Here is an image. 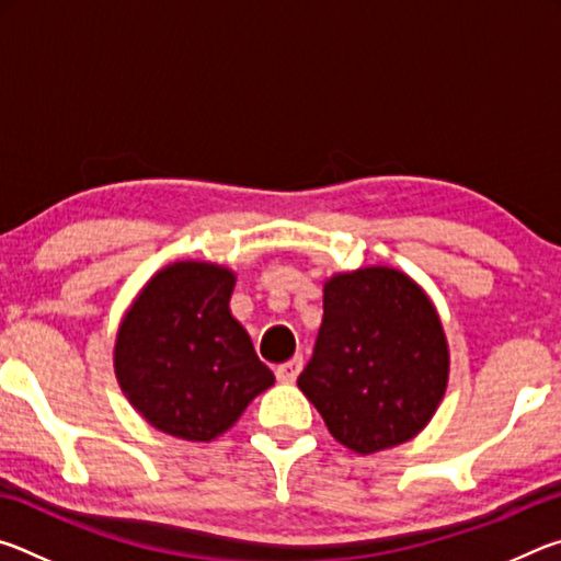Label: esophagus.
<instances>
[{"mask_svg":"<svg viewBox=\"0 0 561 561\" xmlns=\"http://www.w3.org/2000/svg\"><path fill=\"white\" fill-rule=\"evenodd\" d=\"M301 366H304L301 356H294L291 360H284V364L274 368V374H277V381L294 383V381H297V376L301 374Z\"/></svg>","mask_w":561,"mask_h":561,"instance_id":"1","label":"esophagus"}]
</instances>
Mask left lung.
<instances>
[{
  "mask_svg": "<svg viewBox=\"0 0 561 561\" xmlns=\"http://www.w3.org/2000/svg\"><path fill=\"white\" fill-rule=\"evenodd\" d=\"M297 383L346 448L368 455L411 440L448 386V344L431 299L398 270L336 274Z\"/></svg>",
  "mask_w": 561,
  "mask_h": 561,
  "instance_id": "1",
  "label": "left lung"
}]
</instances>
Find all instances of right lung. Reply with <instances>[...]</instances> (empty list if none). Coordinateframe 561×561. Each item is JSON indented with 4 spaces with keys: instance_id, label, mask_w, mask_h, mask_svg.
<instances>
[{
    "instance_id": "right-lung-1",
    "label": "right lung",
    "mask_w": 561,
    "mask_h": 561,
    "mask_svg": "<svg viewBox=\"0 0 561 561\" xmlns=\"http://www.w3.org/2000/svg\"><path fill=\"white\" fill-rule=\"evenodd\" d=\"M232 287L234 274L217 264H170L123 319L118 383L158 431L213 440L274 383L250 334L230 314Z\"/></svg>"
}]
</instances>
